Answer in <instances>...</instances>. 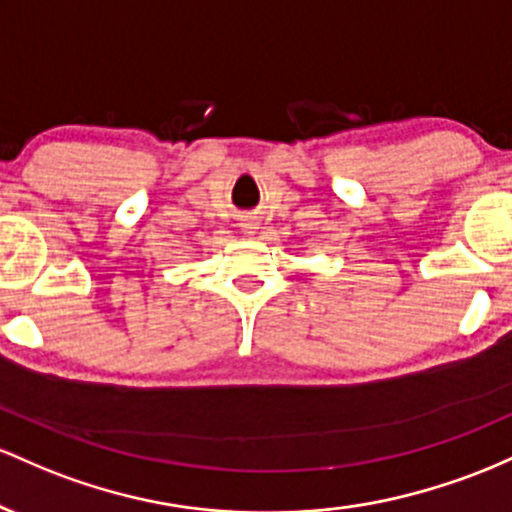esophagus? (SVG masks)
Masks as SVG:
<instances>
[{
  "mask_svg": "<svg viewBox=\"0 0 512 512\" xmlns=\"http://www.w3.org/2000/svg\"><path fill=\"white\" fill-rule=\"evenodd\" d=\"M241 229H244L246 234H254L256 229H258V225H256L254 220H246V222H241Z\"/></svg>",
  "mask_w": 512,
  "mask_h": 512,
  "instance_id": "esophagus-1",
  "label": "esophagus"
}]
</instances>
